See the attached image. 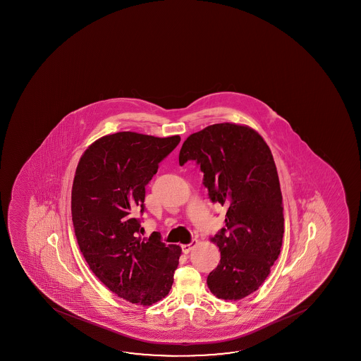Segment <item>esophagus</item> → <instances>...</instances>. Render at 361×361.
Wrapping results in <instances>:
<instances>
[{
	"label": "esophagus",
	"mask_w": 361,
	"mask_h": 361,
	"mask_svg": "<svg viewBox=\"0 0 361 361\" xmlns=\"http://www.w3.org/2000/svg\"><path fill=\"white\" fill-rule=\"evenodd\" d=\"M196 245H197V240L196 239H192L189 244H183L181 245V248H183V252L185 255H188L190 250H192V249L195 248Z\"/></svg>",
	"instance_id": "34e87169"
}]
</instances>
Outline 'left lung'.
<instances>
[{
  "label": "left lung",
  "instance_id": "obj_1",
  "mask_svg": "<svg viewBox=\"0 0 361 361\" xmlns=\"http://www.w3.org/2000/svg\"><path fill=\"white\" fill-rule=\"evenodd\" d=\"M194 161L213 202L225 207V228L212 239L220 263L207 283L221 300H240L258 290L281 253L283 204L272 152L255 130L218 123L183 142L178 164Z\"/></svg>",
  "mask_w": 361,
  "mask_h": 361
}]
</instances>
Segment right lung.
Segmentation results:
<instances>
[{"mask_svg":"<svg viewBox=\"0 0 361 361\" xmlns=\"http://www.w3.org/2000/svg\"><path fill=\"white\" fill-rule=\"evenodd\" d=\"M180 136L118 132L92 143L78 164L71 216L89 268L113 293L149 306L169 295L181 249L160 233L142 238L147 185Z\"/></svg>","mask_w":361,"mask_h":361,"instance_id":"1","label":"right lung"}]
</instances>
